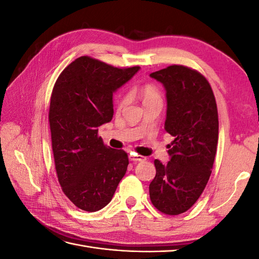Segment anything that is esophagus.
Returning <instances> with one entry per match:
<instances>
[{
    "instance_id": "obj_1",
    "label": "esophagus",
    "mask_w": 259,
    "mask_h": 259,
    "mask_svg": "<svg viewBox=\"0 0 259 259\" xmlns=\"http://www.w3.org/2000/svg\"><path fill=\"white\" fill-rule=\"evenodd\" d=\"M128 158L131 161H134V162H142V161H145L146 158L143 155H138V154H134V153H131L128 155Z\"/></svg>"
}]
</instances>
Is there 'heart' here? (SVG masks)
<instances>
[{"label":"heart","mask_w":259,"mask_h":259,"mask_svg":"<svg viewBox=\"0 0 259 259\" xmlns=\"http://www.w3.org/2000/svg\"><path fill=\"white\" fill-rule=\"evenodd\" d=\"M139 96L140 98L143 99V103L146 104L148 103V101H151V100H154V99H159L160 98V93L158 91V89L155 88L154 85L152 84H146L144 86H142L139 90ZM125 103H126V98H122L119 104H117V106H119V108L123 107L125 105Z\"/></svg>","instance_id":"obj_1"}]
</instances>
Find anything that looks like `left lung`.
<instances>
[{"mask_svg":"<svg viewBox=\"0 0 259 259\" xmlns=\"http://www.w3.org/2000/svg\"><path fill=\"white\" fill-rule=\"evenodd\" d=\"M166 91L164 128L175 139L169 161L155 160L156 174L149 186L152 204L167 215L189 209L208 182L218 143V113L213 91L195 70L169 66L150 74Z\"/></svg>","mask_w":259,"mask_h":259,"instance_id":"1","label":"left lung"}]
</instances>
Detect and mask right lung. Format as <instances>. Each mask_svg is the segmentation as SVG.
I'll use <instances>...</instances> for the list:
<instances>
[{"label":"right lung","instance_id":"obj_1","mask_svg":"<svg viewBox=\"0 0 259 259\" xmlns=\"http://www.w3.org/2000/svg\"><path fill=\"white\" fill-rule=\"evenodd\" d=\"M139 69L82 56L55 83L49 114L55 166L62 191L83 210L104 208L126 173V152L105 146L98 127L112 120L113 93Z\"/></svg>","mask_w":259,"mask_h":259}]
</instances>
